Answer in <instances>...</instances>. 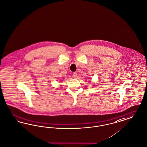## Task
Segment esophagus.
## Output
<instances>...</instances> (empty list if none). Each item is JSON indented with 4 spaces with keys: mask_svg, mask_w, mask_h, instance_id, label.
<instances>
[{
    "mask_svg": "<svg viewBox=\"0 0 147 147\" xmlns=\"http://www.w3.org/2000/svg\"><path fill=\"white\" fill-rule=\"evenodd\" d=\"M77 73L76 72H74L73 73V78H76V77H77Z\"/></svg>",
    "mask_w": 147,
    "mask_h": 147,
    "instance_id": "34e87169",
    "label": "esophagus"
}]
</instances>
